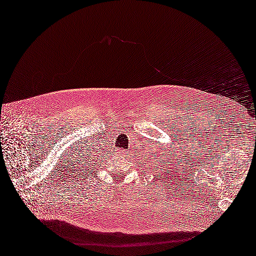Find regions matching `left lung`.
<instances>
[{
    "instance_id": "obj_1",
    "label": "left lung",
    "mask_w": 256,
    "mask_h": 256,
    "mask_svg": "<svg viewBox=\"0 0 256 256\" xmlns=\"http://www.w3.org/2000/svg\"><path fill=\"white\" fill-rule=\"evenodd\" d=\"M164 163H166V162H164Z\"/></svg>"
}]
</instances>
